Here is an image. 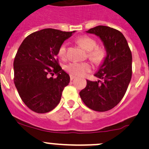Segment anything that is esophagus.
Here are the masks:
<instances>
[{"instance_id":"1","label":"esophagus","mask_w":149,"mask_h":149,"mask_svg":"<svg viewBox=\"0 0 149 149\" xmlns=\"http://www.w3.org/2000/svg\"><path fill=\"white\" fill-rule=\"evenodd\" d=\"M74 78H75L74 76H73V75L70 74V79H71V80H72V79H74Z\"/></svg>"}]
</instances>
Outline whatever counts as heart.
<instances>
[{
    "label": "heart",
    "mask_w": 149,
    "mask_h": 149,
    "mask_svg": "<svg viewBox=\"0 0 149 149\" xmlns=\"http://www.w3.org/2000/svg\"><path fill=\"white\" fill-rule=\"evenodd\" d=\"M77 41L84 49L88 51V57L95 63L100 64L105 59L107 51L102 47L96 46L97 42L93 38L88 36H82L78 38ZM67 42H64L58 48L57 54L61 59H64L67 56ZM64 70L73 76L82 77L92 70V66L88 62L72 61L66 64Z\"/></svg>",
    "instance_id": "heart-1"
}]
</instances>
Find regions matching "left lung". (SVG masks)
Returning a JSON list of instances; mask_svg holds the SVG:
<instances>
[{"mask_svg": "<svg viewBox=\"0 0 149 149\" xmlns=\"http://www.w3.org/2000/svg\"><path fill=\"white\" fill-rule=\"evenodd\" d=\"M101 38L107 56L95 76L102 79L91 81L79 92L84 104L92 110L107 111L120 102L132 77V54L121 32L107 26H97L87 31Z\"/></svg>", "mask_w": 149, "mask_h": 149, "instance_id": "8db88e82", "label": "left lung"}]
</instances>
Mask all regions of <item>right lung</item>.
Listing matches in <instances>:
<instances>
[{
  "mask_svg": "<svg viewBox=\"0 0 149 149\" xmlns=\"http://www.w3.org/2000/svg\"><path fill=\"white\" fill-rule=\"evenodd\" d=\"M73 32L43 29L28 35L20 45L14 61V82L20 98L32 111L49 112L59 103L70 77L60 67L57 52ZM54 73L57 77L50 78Z\"/></svg>",
  "mask_w": 149,
  "mask_h": 149,
  "instance_id": "1",
  "label": "right lung"
}]
</instances>
